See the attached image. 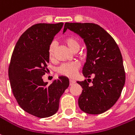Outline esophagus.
<instances>
[{
    "label": "esophagus",
    "instance_id": "1",
    "mask_svg": "<svg viewBox=\"0 0 135 135\" xmlns=\"http://www.w3.org/2000/svg\"><path fill=\"white\" fill-rule=\"evenodd\" d=\"M75 82H76V81L74 80H72V79H70V80H69V83H70L71 85H73L74 83H75Z\"/></svg>",
    "mask_w": 135,
    "mask_h": 135
}]
</instances>
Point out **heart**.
I'll return each instance as SVG.
<instances>
[{
    "label": "heart",
    "instance_id": "obj_1",
    "mask_svg": "<svg viewBox=\"0 0 135 135\" xmlns=\"http://www.w3.org/2000/svg\"><path fill=\"white\" fill-rule=\"evenodd\" d=\"M64 42L65 44L74 52L77 51L80 47V41L74 36H68L66 37H65ZM55 49V43L52 42L50 45L49 50H48L49 58L50 59H52L54 58ZM79 68H80V64L77 61L69 62V63L62 64L58 68L57 71L60 74L64 75L66 77H72L75 76V74H77V71L79 69Z\"/></svg>",
    "mask_w": 135,
    "mask_h": 135
}]
</instances>
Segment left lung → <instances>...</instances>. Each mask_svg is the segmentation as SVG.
<instances>
[{"instance_id": "8db88e82", "label": "left lung", "mask_w": 135, "mask_h": 135, "mask_svg": "<svg viewBox=\"0 0 135 135\" xmlns=\"http://www.w3.org/2000/svg\"><path fill=\"white\" fill-rule=\"evenodd\" d=\"M67 29L79 34L87 47V58L83 74L90 79L77 82L83 88L78 104L88 114H101L115 104L125 84L126 75L120 49L114 38L94 23L66 22ZM92 81V84L90 83Z\"/></svg>"}]
</instances>
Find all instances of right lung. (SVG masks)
<instances>
[{"label":"right lung","mask_w":135,"mask_h":135,"mask_svg":"<svg viewBox=\"0 0 135 135\" xmlns=\"http://www.w3.org/2000/svg\"><path fill=\"white\" fill-rule=\"evenodd\" d=\"M63 25L38 23L27 29L15 45L8 66L10 85L17 103L38 118L57 113L60 98L69 85V79L64 76L50 85L42 79L50 61V45Z\"/></svg>","instance_id":"1"}]
</instances>
